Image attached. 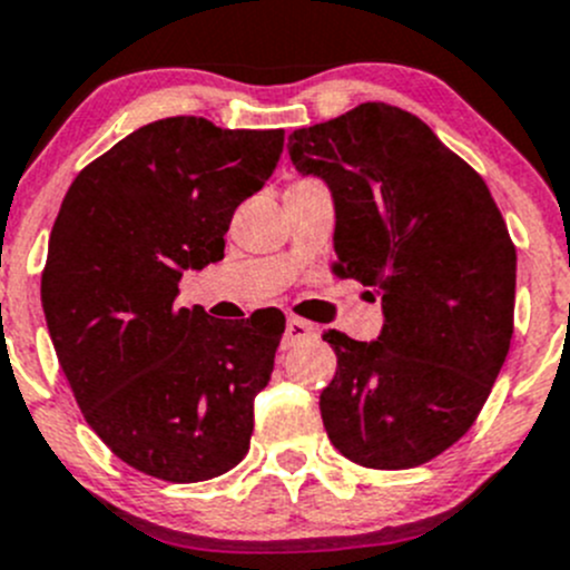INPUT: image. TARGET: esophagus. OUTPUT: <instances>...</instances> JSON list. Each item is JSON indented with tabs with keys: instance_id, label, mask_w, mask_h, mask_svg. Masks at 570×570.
Segmentation results:
<instances>
[{
	"instance_id": "esophagus-1",
	"label": "esophagus",
	"mask_w": 570,
	"mask_h": 570,
	"mask_svg": "<svg viewBox=\"0 0 570 570\" xmlns=\"http://www.w3.org/2000/svg\"><path fill=\"white\" fill-rule=\"evenodd\" d=\"M317 336V328H314L308 320H301V317H289L286 320V334H284V347H295L301 345V342H308Z\"/></svg>"
}]
</instances>
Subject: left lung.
Listing matches in <instances>:
<instances>
[{"instance_id": "obj_1", "label": "left lung", "mask_w": 570, "mask_h": 570, "mask_svg": "<svg viewBox=\"0 0 570 570\" xmlns=\"http://www.w3.org/2000/svg\"><path fill=\"white\" fill-rule=\"evenodd\" d=\"M292 164L334 195V273L375 286L384 328H328L320 395L342 456L375 471L434 460L476 423L515 328V245L482 175L432 127L362 102L289 136Z\"/></svg>"}]
</instances>
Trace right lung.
Instances as JSON below:
<instances>
[{"label": "right lung", "instance_id": "add662e5", "mask_svg": "<svg viewBox=\"0 0 570 570\" xmlns=\"http://www.w3.org/2000/svg\"><path fill=\"white\" fill-rule=\"evenodd\" d=\"M281 150L284 130L169 116L80 169L60 203L41 275L49 336L86 423L147 476L206 482L250 449L286 320L225 323L175 297L184 269L225 256L230 217Z\"/></svg>", "mask_w": 570, "mask_h": 570}]
</instances>
